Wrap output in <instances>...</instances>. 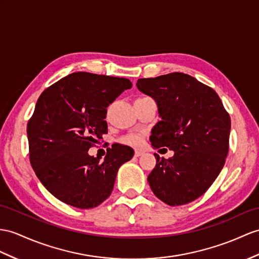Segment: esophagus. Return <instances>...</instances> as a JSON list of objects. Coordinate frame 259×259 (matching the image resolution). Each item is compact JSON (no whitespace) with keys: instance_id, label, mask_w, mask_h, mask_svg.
<instances>
[{"instance_id":"esophagus-1","label":"esophagus","mask_w":259,"mask_h":259,"mask_svg":"<svg viewBox=\"0 0 259 259\" xmlns=\"http://www.w3.org/2000/svg\"><path fill=\"white\" fill-rule=\"evenodd\" d=\"M144 154V150H142V149H136L135 150V156L136 157H140V156H142Z\"/></svg>"}]
</instances>
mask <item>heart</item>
Instances as JSON below:
<instances>
[{"label": "heart", "instance_id": "obj_1", "mask_svg": "<svg viewBox=\"0 0 259 259\" xmlns=\"http://www.w3.org/2000/svg\"><path fill=\"white\" fill-rule=\"evenodd\" d=\"M140 137H137V136H131V137H128V138H126V143H128V144H138L140 143Z\"/></svg>", "mask_w": 259, "mask_h": 259}]
</instances>
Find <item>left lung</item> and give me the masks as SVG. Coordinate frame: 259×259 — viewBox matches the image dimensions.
<instances>
[{
	"label": "left lung",
	"mask_w": 259,
	"mask_h": 259,
	"mask_svg": "<svg viewBox=\"0 0 259 259\" xmlns=\"http://www.w3.org/2000/svg\"><path fill=\"white\" fill-rule=\"evenodd\" d=\"M136 85L155 100L161 118L151 128V146L174 150L169 159L154 154L156 166L147 178L151 191L171 206L192 202L224 166L230 115L212 88L186 73L138 79Z\"/></svg>",
	"instance_id": "1"
}]
</instances>
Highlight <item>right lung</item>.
Here are the masks:
<instances>
[{
	"instance_id": "obj_1",
	"label": "right lung",
	"mask_w": 259,
	"mask_h": 259,
	"mask_svg": "<svg viewBox=\"0 0 259 259\" xmlns=\"http://www.w3.org/2000/svg\"><path fill=\"white\" fill-rule=\"evenodd\" d=\"M131 88L125 78L73 72L40 94L27 124L29 160L54 197L79 209H92L110 197L118 168L134 150L118 145L103 161L88 150L108 133L106 108Z\"/></svg>"
}]
</instances>
